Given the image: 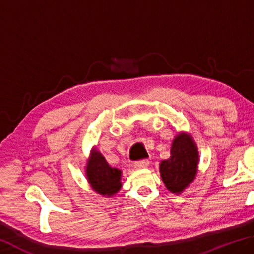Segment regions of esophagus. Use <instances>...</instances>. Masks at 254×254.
Instances as JSON below:
<instances>
[{
  "label": "esophagus",
  "instance_id": "obj_1",
  "mask_svg": "<svg viewBox=\"0 0 254 254\" xmlns=\"http://www.w3.org/2000/svg\"><path fill=\"white\" fill-rule=\"evenodd\" d=\"M149 166L148 160H139V162L134 163L135 170H142V168H147Z\"/></svg>",
  "mask_w": 254,
  "mask_h": 254
}]
</instances>
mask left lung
I'll use <instances>...</instances> for the list:
<instances>
[{"instance_id":"1","label":"left lung","mask_w":254,"mask_h":254,"mask_svg":"<svg viewBox=\"0 0 254 254\" xmlns=\"http://www.w3.org/2000/svg\"><path fill=\"white\" fill-rule=\"evenodd\" d=\"M200 156L192 135L180 132L174 136L171 147V157L162 160L159 173L165 187L171 193L181 194L198 173Z\"/></svg>"}]
</instances>
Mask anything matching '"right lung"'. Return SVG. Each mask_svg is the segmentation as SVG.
Listing matches in <instances>:
<instances>
[{
  "mask_svg": "<svg viewBox=\"0 0 254 254\" xmlns=\"http://www.w3.org/2000/svg\"><path fill=\"white\" fill-rule=\"evenodd\" d=\"M84 171L88 183L97 194L112 198L122 188V171L112 167L96 147L91 149Z\"/></svg>",
  "mask_w": 254,
  "mask_h": 254,
  "instance_id": "1",
  "label": "right lung"
}]
</instances>
